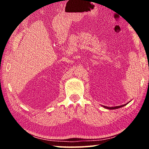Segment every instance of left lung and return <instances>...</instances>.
<instances>
[{
    "instance_id": "8db88e82",
    "label": "left lung",
    "mask_w": 149,
    "mask_h": 149,
    "mask_svg": "<svg viewBox=\"0 0 149 149\" xmlns=\"http://www.w3.org/2000/svg\"><path fill=\"white\" fill-rule=\"evenodd\" d=\"M125 104H123V105H122V106H118V107H104L106 108H108V109H110V110H111V109H116V108H121V107H123V106H125Z\"/></svg>"
}]
</instances>
